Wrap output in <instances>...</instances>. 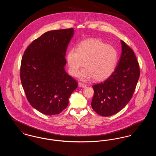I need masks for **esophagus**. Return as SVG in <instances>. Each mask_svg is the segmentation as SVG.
Instances as JSON below:
<instances>
[{
    "label": "esophagus",
    "mask_w": 156,
    "mask_h": 156,
    "mask_svg": "<svg viewBox=\"0 0 156 156\" xmlns=\"http://www.w3.org/2000/svg\"><path fill=\"white\" fill-rule=\"evenodd\" d=\"M78 85L81 88H85L87 87V85L86 84H84V83H82L81 82H79L78 83Z\"/></svg>",
    "instance_id": "obj_1"
}]
</instances>
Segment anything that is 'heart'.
<instances>
[{"instance_id": "obj_1", "label": "heart", "mask_w": 156, "mask_h": 156, "mask_svg": "<svg viewBox=\"0 0 156 156\" xmlns=\"http://www.w3.org/2000/svg\"><path fill=\"white\" fill-rule=\"evenodd\" d=\"M69 73L76 76L85 64L87 68L78 74L82 81L93 78L103 81L114 72L118 61V52L111 45L96 40H86L79 44L78 48H71L67 54Z\"/></svg>"}]
</instances>
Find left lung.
<instances>
[{
    "mask_svg": "<svg viewBox=\"0 0 156 156\" xmlns=\"http://www.w3.org/2000/svg\"><path fill=\"white\" fill-rule=\"evenodd\" d=\"M122 54L115 71L105 81L92 86L91 106L102 116L113 115L129 103L140 76L139 63L133 50L120 40Z\"/></svg>",
    "mask_w": 156,
    "mask_h": 156,
    "instance_id": "1",
    "label": "left lung"
}]
</instances>
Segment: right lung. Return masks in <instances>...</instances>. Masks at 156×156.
<instances>
[{"instance_id":"right-lung-1","label":"right lung","mask_w":156,"mask_h":156,"mask_svg":"<svg viewBox=\"0 0 156 156\" xmlns=\"http://www.w3.org/2000/svg\"><path fill=\"white\" fill-rule=\"evenodd\" d=\"M74 29L52 30L34 40L22 57L20 79L30 105L46 115L67 108L78 83L65 70L68 45Z\"/></svg>"}]
</instances>
